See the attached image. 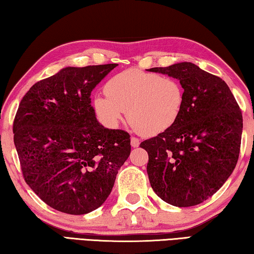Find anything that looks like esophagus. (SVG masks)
Returning a JSON list of instances; mask_svg holds the SVG:
<instances>
[{"label": "esophagus", "mask_w": 254, "mask_h": 254, "mask_svg": "<svg viewBox=\"0 0 254 254\" xmlns=\"http://www.w3.org/2000/svg\"><path fill=\"white\" fill-rule=\"evenodd\" d=\"M139 144H140L139 139H137V137H135V136H132L131 137V145H132V147L136 148V147H139Z\"/></svg>", "instance_id": "34e87169"}]
</instances>
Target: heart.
Returning <instances> with one entry per match:
<instances>
[{
  "label": "heart",
  "instance_id": "1",
  "mask_svg": "<svg viewBox=\"0 0 254 254\" xmlns=\"http://www.w3.org/2000/svg\"><path fill=\"white\" fill-rule=\"evenodd\" d=\"M104 95H96L93 109L104 126L117 127L128 113L137 131L154 135L173 127L182 117L185 94L173 77L131 68L107 81Z\"/></svg>",
  "mask_w": 254,
  "mask_h": 254
}]
</instances>
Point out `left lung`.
Masks as SVG:
<instances>
[{"mask_svg": "<svg viewBox=\"0 0 254 254\" xmlns=\"http://www.w3.org/2000/svg\"><path fill=\"white\" fill-rule=\"evenodd\" d=\"M182 84V117L140 147L149 154L147 173L154 192L178 207L208 199L238 162L243 119L238 102L220 77L191 63L151 68Z\"/></svg>", "mask_w": 254, "mask_h": 254, "instance_id": "left-lung-1", "label": "left lung"}]
</instances>
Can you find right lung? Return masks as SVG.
Returning <instances> with one entry per match:
<instances>
[{
  "mask_svg": "<svg viewBox=\"0 0 254 254\" xmlns=\"http://www.w3.org/2000/svg\"><path fill=\"white\" fill-rule=\"evenodd\" d=\"M117 66L64 68L20 102L13 133L23 178L59 212L83 215L100 207L130 156V134L101 126L91 105L92 91Z\"/></svg>",
  "mask_w": 254,
  "mask_h": 254,
  "instance_id": "1",
  "label": "right lung"
}]
</instances>
